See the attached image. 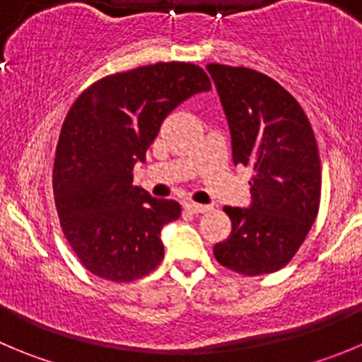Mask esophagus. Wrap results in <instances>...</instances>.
<instances>
[{"label":"esophagus","mask_w":362,"mask_h":362,"mask_svg":"<svg viewBox=\"0 0 362 362\" xmlns=\"http://www.w3.org/2000/svg\"><path fill=\"white\" fill-rule=\"evenodd\" d=\"M184 209L187 212H191V214H204V212L209 211L207 205H200V204H192V202H187V204L184 205Z\"/></svg>","instance_id":"obj_1"}]
</instances>
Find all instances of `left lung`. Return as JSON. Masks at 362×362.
<instances>
[{
	"label": "left lung",
	"mask_w": 362,
	"mask_h": 362,
	"mask_svg": "<svg viewBox=\"0 0 362 362\" xmlns=\"http://www.w3.org/2000/svg\"><path fill=\"white\" fill-rule=\"evenodd\" d=\"M232 135V160L252 170L250 209L225 207L232 232L216 261L246 276L275 273L305 241L322 198L309 117L279 82L248 67L209 64Z\"/></svg>",
	"instance_id": "1"
}]
</instances>
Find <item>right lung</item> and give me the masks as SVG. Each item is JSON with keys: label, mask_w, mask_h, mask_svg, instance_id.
Returning a JSON list of instances; mask_svg holds the SVG:
<instances>
[{"label": "right lung", "mask_w": 362, "mask_h": 362, "mask_svg": "<svg viewBox=\"0 0 362 362\" xmlns=\"http://www.w3.org/2000/svg\"><path fill=\"white\" fill-rule=\"evenodd\" d=\"M209 89L197 64L157 62L109 74L76 98L57 144L53 198L64 238L87 272L121 284L160 264V228L182 207L151 198L132 171L165 116Z\"/></svg>", "instance_id": "1"}]
</instances>
